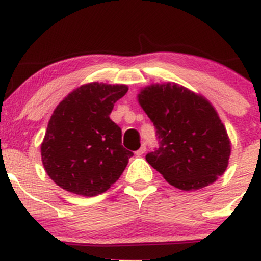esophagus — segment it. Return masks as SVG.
Instances as JSON below:
<instances>
[{
    "label": "esophagus",
    "mask_w": 261,
    "mask_h": 261,
    "mask_svg": "<svg viewBox=\"0 0 261 261\" xmlns=\"http://www.w3.org/2000/svg\"><path fill=\"white\" fill-rule=\"evenodd\" d=\"M145 152H146V146H141L140 149H137L136 151V155H139L140 157V155H142Z\"/></svg>",
    "instance_id": "obj_1"
}]
</instances>
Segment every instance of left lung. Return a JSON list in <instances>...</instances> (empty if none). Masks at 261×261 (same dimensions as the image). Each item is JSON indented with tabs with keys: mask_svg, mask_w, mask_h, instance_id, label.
Segmentation results:
<instances>
[{
	"mask_svg": "<svg viewBox=\"0 0 261 261\" xmlns=\"http://www.w3.org/2000/svg\"><path fill=\"white\" fill-rule=\"evenodd\" d=\"M139 101L153 122L158 147L146 161L173 187L197 190L216 181L228 166L230 143L216 110L178 85L146 87Z\"/></svg>",
	"mask_w": 261,
	"mask_h": 261,
	"instance_id": "1",
	"label": "left lung"
}]
</instances>
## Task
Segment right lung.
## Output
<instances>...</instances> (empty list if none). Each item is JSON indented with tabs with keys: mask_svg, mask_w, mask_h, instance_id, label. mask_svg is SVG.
<instances>
[{
	"mask_svg": "<svg viewBox=\"0 0 261 261\" xmlns=\"http://www.w3.org/2000/svg\"><path fill=\"white\" fill-rule=\"evenodd\" d=\"M126 92V86L94 82L59 104L41 143L44 168L59 187L95 196L120 178L134 153L121 145V128L109 115Z\"/></svg>",
	"mask_w": 261,
	"mask_h": 261,
	"instance_id": "add662e5",
	"label": "right lung"
}]
</instances>
